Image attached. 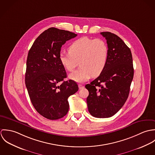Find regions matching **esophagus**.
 Segmentation results:
<instances>
[{"mask_svg": "<svg viewBox=\"0 0 155 155\" xmlns=\"http://www.w3.org/2000/svg\"><path fill=\"white\" fill-rule=\"evenodd\" d=\"M78 87H79V88L80 89H81L84 88V87L82 84H79Z\"/></svg>", "mask_w": 155, "mask_h": 155, "instance_id": "34e87169", "label": "esophagus"}]
</instances>
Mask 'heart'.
<instances>
[{
    "mask_svg": "<svg viewBox=\"0 0 155 155\" xmlns=\"http://www.w3.org/2000/svg\"><path fill=\"white\" fill-rule=\"evenodd\" d=\"M68 51V54H60V61L70 72L80 63L81 67L69 75V78L75 82H84L91 76H99L107 64L109 47L102 39L82 37L73 42Z\"/></svg>",
    "mask_w": 155,
    "mask_h": 155,
    "instance_id": "b5f03b06",
    "label": "heart"
}]
</instances>
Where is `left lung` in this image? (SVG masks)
<instances>
[{
    "label": "left lung",
    "instance_id": "8db88e82",
    "mask_svg": "<svg viewBox=\"0 0 155 155\" xmlns=\"http://www.w3.org/2000/svg\"><path fill=\"white\" fill-rule=\"evenodd\" d=\"M109 47V58L103 73L85 85L90 114L95 117H110L126 102L134 76L133 57L130 49L117 35L101 32Z\"/></svg>",
    "mask_w": 155,
    "mask_h": 155
}]
</instances>
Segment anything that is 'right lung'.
<instances>
[{
  "mask_svg": "<svg viewBox=\"0 0 155 155\" xmlns=\"http://www.w3.org/2000/svg\"><path fill=\"white\" fill-rule=\"evenodd\" d=\"M76 36L51 27L37 38L28 51L26 88L35 109L46 119L56 120L66 115L68 98L79 89L74 81H64L66 71L59 58L62 45Z\"/></svg>",
  "mask_w": 155,
  "mask_h": 155,
  "instance_id": "right-lung-1",
  "label": "right lung"
}]
</instances>
